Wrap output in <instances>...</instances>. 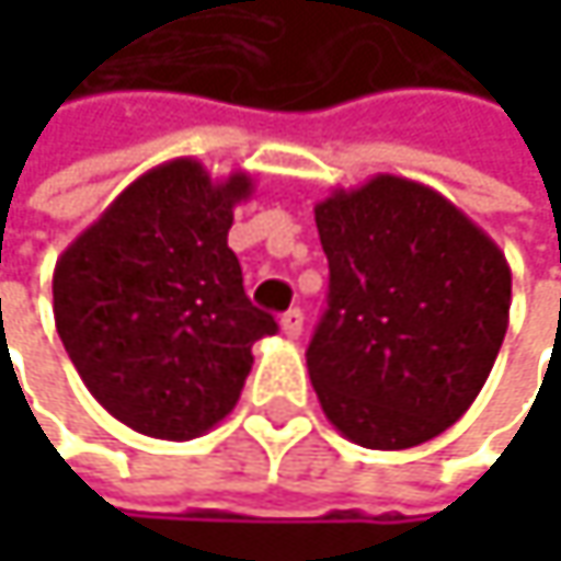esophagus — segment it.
<instances>
[{"label":"esophagus","mask_w":561,"mask_h":561,"mask_svg":"<svg viewBox=\"0 0 561 561\" xmlns=\"http://www.w3.org/2000/svg\"><path fill=\"white\" fill-rule=\"evenodd\" d=\"M279 324L285 337H298V334H301V324H305V314H301L298 308H288L279 318Z\"/></svg>","instance_id":"1"}]
</instances>
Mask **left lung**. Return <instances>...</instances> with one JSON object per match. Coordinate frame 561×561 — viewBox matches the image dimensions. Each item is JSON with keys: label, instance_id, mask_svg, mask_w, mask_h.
<instances>
[{"label": "left lung", "instance_id": "1", "mask_svg": "<svg viewBox=\"0 0 561 561\" xmlns=\"http://www.w3.org/2000/svg\"><path fill=\"white\" fill-rule=\"evenodd\" d=\"M328 311L308 377L354 445L415 448L478 399L510 324L504 250L428 184L374 174L314 204Z\"/></svg>", "mask_w": 561, "mask_h": 561}]
</instances>
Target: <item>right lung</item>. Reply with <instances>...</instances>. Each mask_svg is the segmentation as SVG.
Instances as JSON below:
<instances>
[{
  "label": "right lung",
  "instance_id": "1",
  "mask_svg": "<svg viewBox=\"0 0 561 561\" xmlns=\"http://www.w3.org/2000/svg\"><path fill=\"white\" fill-rule=\"evenodd\" d=\"M247 171L197 159L139 174L57 256L55 324L93 399L133 432L187 442L227 419L276 318L247 291L227 247Z\"/></svg>",
  "mask_w": 561,
  "mask_h": 561
}]
</instances>
